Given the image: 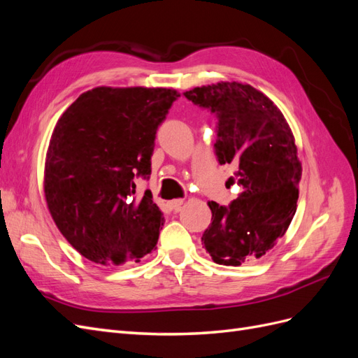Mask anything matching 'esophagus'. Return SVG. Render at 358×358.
<instances>
[{
  "label": "esophagus",
  "instance_id": "obj_1",
  "mask_svg": "<svg viewBox=\"0 0 358 358\" xmlns=\"http://www.w3.org/2000/svg\"><path fill=\"white\" fill-rule=\"evenodd\" d=\"M183 204V200H180V199H176V200H171V201H167V208L170 209V210H179L180 209V206Z\"/></svg>",
  "mask_w": 358,
  "mask_h": 358
}]
</instances>
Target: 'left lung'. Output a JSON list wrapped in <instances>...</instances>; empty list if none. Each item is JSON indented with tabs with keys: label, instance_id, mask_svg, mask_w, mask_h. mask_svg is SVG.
I'll list each match as a JSON object with an SVG mask.
<instances>
[{
	"label": "left lung",
	"instance_id": "obj_1",
	"mask_svg": "<svg viewBox=\"0 0 358 358\" xmlns=\"http://www.w3.org/2000/svg\"><path fill=\"white\" fill-rule=\"evenodd\" d=\"M183 95L218 117L215 154L220 164L234 162L243 188L227 208L208 203L212 222L203 248L216 264L254 262L285 234L297 209L301 162L294 136L276 104L248 83L220 82Z\"/></svg>",
	"mask_w": 358,
	"mask_h": 358
}]
</instances>
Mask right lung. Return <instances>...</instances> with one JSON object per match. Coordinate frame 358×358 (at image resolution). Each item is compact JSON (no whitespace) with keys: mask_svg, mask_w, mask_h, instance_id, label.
<instances>
[{"mask_svg":"<svg viewBox=\"0 0 358 358\" xmlns=\"http://www.w3.org/2000/svg\"><path fill=\"white\" fill-rule=\"evenodd\" d=\"M180 94L169 88L83 92L53 128L45 197L58 230L85 258L119 266L155 249L164 216L134 179L150 175L155 134Z\"/></svg>","mask_w":358,"mask_h":358,"instance_id":"right-lung-1","label":"right lung"}]
</instances>
